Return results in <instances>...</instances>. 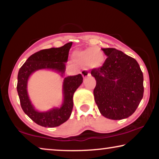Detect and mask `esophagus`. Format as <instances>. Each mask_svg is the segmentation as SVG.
I'll return each mask as SVG.
<instances>
[{
	"label": "esophagus",
	"instance_id": "34e87169",
	"mask_svg": "<svg viewBox=\"0 0 159 159\" xmlns=\"http://www.w3.org/2000/svg\"><path fill=\"white\" fill-rule=\"evenodd\" d=\"M81 74L83 78H87L88 77H89V76H90V73L89 72L87 69H84V70H82L81 71Z\"/></svg>",
	"mask_w": 159,
	"mask_h": 159
}]
</instances>
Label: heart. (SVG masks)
<instances>
[{
    "instance_id": "b5f03b06",
    "label": "heart",
    "mask_w": 159,
    "mask_h": 159,
    "mask_svg": "<svg viewBox=\"0 0 159 159\" xmlns=\"http://www.w3.org/2000/svg\"><path fill=\"white\" fill-rule=\"evenodd\" d=\"M98 52V53L97 52ZM75 58L80 64H88L92 68L101 66L103 63V55L97 48H88L75 53Z\"/></svg>"
}]
</instances>
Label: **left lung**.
Wrapping results in <instances>:
<instances>
[{
  "mask_svg": "<svg viewBox=\"0 0 159 159\" xmlns=\"http://www.w3.org/2000/svg\"><path fill=\"white\" fill-rule=\"evenodd\" d=\"M107 56L101 67L93 69L96 80L95 101L103 116L120 120L131 116L143 97V75L134 58L116 48H102Z\"/></svg>",
  "mask_w": 159,
  "mask_h": 159,
  "instance_id": "8db88e82",
  "label": "left lung"
}]
</instances>
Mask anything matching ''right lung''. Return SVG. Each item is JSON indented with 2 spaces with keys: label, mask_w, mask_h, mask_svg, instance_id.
<instances>
[{
  "label": "right lung",
  "mask_w": 159,
  "mask_h": 159,
  "mask_svg": "<svg viewBox=\"0 0 159 159\" xmlns=\"http://www.w3.org/2000/svg\"><path fill=\"white\" fill-rule=\"evenodd\" d=\"M72 42L60 48L43 49L30 56L18 73L17 92L21 108L24 112L38 125L45 127H58L68 120L73 108V95L82 83L83 77L81 74L69 76L64 79L63 93L64 103L61 108H54L46 112H39L31 104L27 94V81L30 76L39 69H49L55 70L64 76L66 63Z\"/></svg>",
  "instance_id": "right-lung-1"
}]
</instances>
